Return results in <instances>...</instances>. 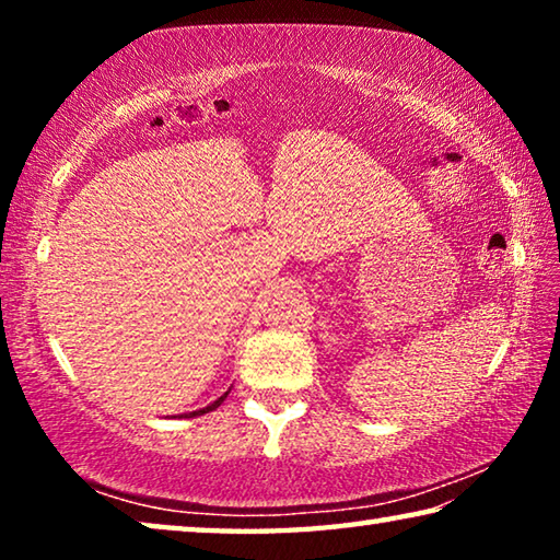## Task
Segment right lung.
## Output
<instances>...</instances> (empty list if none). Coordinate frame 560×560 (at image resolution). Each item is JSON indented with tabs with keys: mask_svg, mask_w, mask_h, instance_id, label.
<instances>
[{
	"mask_svg": "<svg viewBox=\"0 0 560 560\" xmlns=\"http://www.w3.org/2000/svg\"><path fill=\"white\" fill-rule=\"evenodd\" d=\"M224 397H226V393L220 397V400H214L212 405H207V407H202V410H197V412H189V417H195V415H205V412H212L214 410V407H220L222 405V400H224ZM187 417V415H185Z\"/></svg>",
	"mask_w": 560,
	"mask_h": 560,
	"instance_id": "add662e5",
	"label": "right lung"
}]
</instances>
